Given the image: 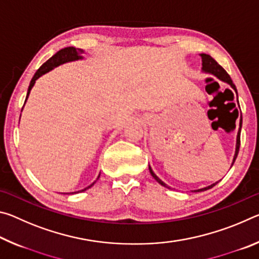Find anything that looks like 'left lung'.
I'll return each instance as SVG.
<instances>
[{"mask_svg": "<svg viewBox=\"0 0 259 259\" xmlns=\"http://www.w3.org/2000/svg\"><path fill=\"white\" fill-rule=\"evenodd\" d=\"M200 56H201V59H202V69H203L204 72L212 74V75L217 76V77L219 78V80H222V81H224V82H227V83H229V84L236 91V88H235V85H234L233 81H232L231 76L229 75V74H227V72L225 71V69L223 68V67L221 66V65H219V64L217 63V61L212 58L211 56L205 55V54H202V55H200ZM240 131H241V121H240V130H239V133H238V137H236V148H235V155H234V159H233V163H234V161H235V159H236V156H238L239 148H240ZM233 163H232V164H233ZM148 169H150L151 175H152L153 178H154L157 183L161 184L162 186L168 187L163 182L161 181V179H160L159 177L156 176V175H155L154 172H153V170L151 169V166H148ZM217 183H218V182H217ZM217 183H214V184H212V185H210V186H208V187H204V188H201V190L194 191V192H201V191L209 190V188H211V187H213L214 185H216Z\"/></svg>", "mask_w": 259, "mask_h": 259, "instance_id": "1", "label": "left lung"}]
</instances>
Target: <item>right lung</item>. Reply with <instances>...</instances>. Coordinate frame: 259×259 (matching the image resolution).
Listing matches in <instances>:
<instances>
[{"label":"right lung","instance_id":"1","mask_svg":"<svg viewBox=\"0 0 259 259\" xmlns=\"http://www.w3.org/2000/svg\"><path fill=\"white\" fill-rule=\"evenodd\" d=\"M82 52H83V50H82V49H78V48L67 47V48H64V49L59 50L58 52H57V54H55L54 56H52L50 59H48V60L46 61V63L43 64L42 66L37 69L36 73L34 74L32 81H30V83H29V87H28V91H27V96H26V99L28 98V95H29V93H30V90H32V88H33V85H34L35 81H36L38 77H40L41 75H43V74H45V73L49 72L50 69H52L54 67H57V66H58V65H60V64H64V63H66V61H71V60L81 59L82 57H81L80 55L82 54ZM25 102H26V100H25ZM98 178H99V176H98ZM98 178H97V179H98ZM95 183H96V182H95ZM95 183L91 184V185L88 186L87 188H90L91 186L94 185ZM87 188H84V190H82V191H85Z\"/></svg>","mask_w":259,"mask_h":259}]
</instances>
